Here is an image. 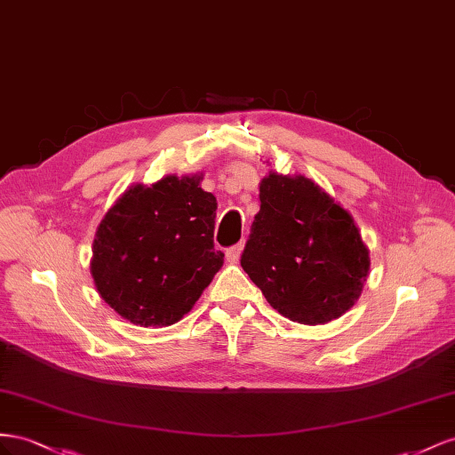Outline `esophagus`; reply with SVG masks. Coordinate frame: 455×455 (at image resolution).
Wrapping results in <instances>:
<instances>
[{"mask_svg": "<svg viewBox=\"0 0 455 455\" xmlns=\"http://www.w3.org/2000/svg\"><path fill=\"white\" fill-rule=\"evenodd\" d=\"M240 253H242V243H236V245H230V248L225 251V257L228 263H236L240 259Z\"/></svg>", "mask_w": 455, "mask_h": 455, "instance_id": "34e87169", "label": "esophagus"}]
</instances>
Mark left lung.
<instances>
[{"instance_id": "1", "label": "left lung", "mask_w": 455, "mask_h": 455, "mask_svg": "<svg viewBox=\"0 0 455 455\" xmlns=\"http://www.w3.org/2000/svg\"><path fill=\"white\" fill-rule=\"evenodd\" d=\"M259 200L240 265L270 307L307 326L345 315L370 270L353 217L301 175L270 173Z\"/></svg>"}]
</instances>
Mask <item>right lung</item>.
Listing matches in <instances>:
<instances>
[{
    "label": "right lung",
    "mask_w": 455,
    "mask_h": 455,
    "mask_svg": "<svg viewBox=\"0 0 455 455\" xmlns=\"http://www.w3.org/2000/svg\"><path fill=\"white\" fill-rule=\"evenodd\" d=\"M200 179L135 185L97 228L91 275L102 299L137 326L179 322L223 267L213 248L217 200Z\"/></svg>",
    "instance_id": "obj_1"
}]
</instances>
